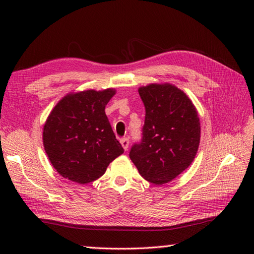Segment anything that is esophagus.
<instances>
[{"label":"esophagus","mask_w":254,"mask_h":254,"mask_svg":"<svg viewBox=\"0 0 254 254\" xmlns=\"http://www.w3.org/2000/svg\"><path fill=\"white\" fill-rule=\"evenodd\" d=\"M120 143L122 145V147L124 148V150H127V148H128V139L127 137H124V138L121 139Z\"/></svg>","instance_id":"34e87169"}]
</instances>
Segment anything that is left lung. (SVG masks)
Returning <instances> with one entry per match:
<instances>
[{
    "mask_svg": "<svg viewBox=\"0 0 254 254\" xmlns=\"http://www.w3.org/2000/svg\"><path fill=\"white\" fill-rule=\"evenodd\" d=\"M145 106L143 138L130 158L145 180L165 185L185 171L195 158L201 123L196 108L175 85L149 84L138 88Z\"/></svg>",
    "mask_w": 254,
    "mask_h": 254,
    "instance_id": "8db88e82",
    "label": "left lung"
}]
</instances>
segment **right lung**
I'll list each match as a JSON object with an SVG mask.
<instances>
[{
  "label": "right lung",
  "instance_id": "obj_1",
  "mask_svg": "<svg viewBox=\"0 0 254 254\" xmlns=\"http://www.w3.org/2000/svg\"><path fill=\"white\" fill-rule=\"evenodd\" d=\"M116 89L69 93L48 116L42 132L53 168L79 185L93 182L124 149L116 138L105 108Z\"/></svg>",
  "mask_w": 254,
  "mask_h": 254
}]
</instances>
